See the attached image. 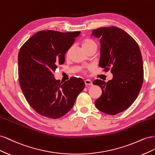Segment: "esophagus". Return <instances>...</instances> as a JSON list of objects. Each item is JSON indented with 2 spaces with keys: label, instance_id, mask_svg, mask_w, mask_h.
<instances>
[{
  "label": "esophagus",
  "instance_id": "obj_1",
  "mask_svg": "<svg viewBox=\"0 0 155 155\" xmlns=\"http://www.w3.org/2000/svg\"><path fill=\"white\" fill-rule=\"evenodd\" d=\"M85 85H87V86L92 85V82L90 80V79H86V80H85Z\"/></svg>",
  "mask_w": 155,
  "mask_h": 155
}]
</instances>
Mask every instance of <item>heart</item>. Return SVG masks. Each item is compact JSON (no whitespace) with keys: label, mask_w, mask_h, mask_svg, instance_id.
Returning a JSON list of instances; mask_svg holds the SVG:
<instances>
[{"label":"heart","mask_w":155,"mask_h":155,"mask_svg":"<svg viewBox=\"0 0 155 155\" xmlns=\"http://www.w3.org/2000/svg\"><path fill=\"white\" fill-rule=\"evenodd\" d=\"M81 45L83 48L86 51V52L88 50H90L93 47H97V45L96 43H95V41L92 40V39L88 38V37H85V38H83L81 41ZM70 52H71V49H69L66 53V59L69 58ZM82 72L85 73V70H83Z\"/></svg>","instance_id":"b5f03b06"}]
</instances>
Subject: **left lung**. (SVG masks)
<instances>
[{
  "instance_id": "left-lung-1",
  "label": "left lung",
  "mask_w": 155,
  "mask_h": 155,
  "mask_svg": "<svg viewBox=\"0 0 155 155\" xmlns=\"http://www.w3.org/2000/svg\"><path fill=\"white\" fill-rule=\"evenodd\" d=\"M92 35L100 39L99 66L113 74L107 83L93 81L102 94L95 101L98 110L115 115L126 110L137 99L143 81L141 51L136 41L124 30L115 26L94 30Z\"/></svg>"
}]
</instances>
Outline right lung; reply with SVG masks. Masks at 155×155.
<instances>
[{
    "mask_svg": "<svg viewBox=\"0 0 155 155\" xmlns=\"http://www.w3.org/2000/svg\"><path fill=\"white\" fill-rule=\"evenodd\" d=\"M80 31L43 30L23 45L18 55V80L26 101L37 113L57 119L72 109L85 88L81 78L56 80L54 72L64 63V55Z\"/></svg>",
    "mask_w": 155,
    "mask_h": 155,
    "instance_id": "right-lung-1",
    "label": "right lung"
}]
</instances>
